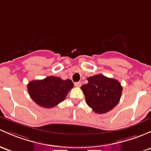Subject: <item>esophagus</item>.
<instances>
[{
  "label": "esophagus",
  "mask_w": 151,
  "mask_h": 151,
  "mask_svg": "<svg viewBox=\"0 0 151 151\" xmlns=\"http://www.w3.org/2000/svg\"><path fill=\"white\" fill-rule=\"evenodd\" d=\"M74 85H75L76 87H80L81 85H82V83H81L80 82H75V83H74Z\"/></svg>",
  "instance_id": "obj_1"
}]
</instances>
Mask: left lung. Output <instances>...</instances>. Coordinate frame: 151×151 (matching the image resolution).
Returning a JSON list of instances; mask_svg holds the SVG:
<instances>
[{"mask_svg":"<svg viewBox=\"0 0 151 151\" xmlns=\"http://www.w3.org/2000/svg\"><path fill=\"white\" fill-rule=\"evenodd\" d=\"M88 83L81 87L85 101L94 112L105 114L114 109L120 101L122 86L118 80L103 74L88 77Z\"/></svg>","mask_w":151,"mask_h":151,"instance_id":"1","label":"left lung"}]
</instances>
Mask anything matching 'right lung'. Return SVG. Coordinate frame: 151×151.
I'll return each mask as SVG.
<instances>
[{"mask_svg":"<svg viewBox=\"0 0 151 151\" xmlns=\"http://www.w3.org/2000/svg\"><path fill=\"white\" fill-rule=\"evenodd\" d=\"M74 87L69 79L63 80L60 77L49 76L43 80H32L27 85L29 96L38 106L53 108L65 100Z\"/></svg>","mask_w":151,"mask_h":151,"instance_id":"1","label":"right lung"}]
</instances>
